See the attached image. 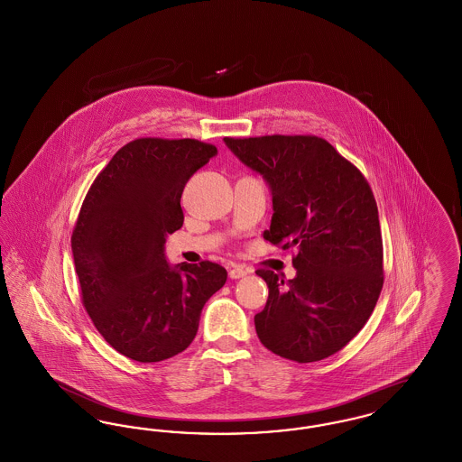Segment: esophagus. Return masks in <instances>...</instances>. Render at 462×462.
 <instances>
[{
  "instance_id": "obj_1",
  "label": "esophagus",
  "mask_w": 462,
  "mask_h": 462,
  "mask_svg": "<svg viewBox=\"0 0 462 462\" xmlns=\"http://www.w3.org/2000/svg\"><path fill=\"white\" fill-rule=\"evenodd\" d=\"M247 268L244 264L232 263L228 266V275L230 279H241L244 275H247Z\"/></svg>"
}]
</instances>
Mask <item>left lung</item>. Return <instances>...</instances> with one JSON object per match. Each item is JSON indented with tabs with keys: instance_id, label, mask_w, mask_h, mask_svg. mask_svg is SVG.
<instances>
[{
	"instance_id": "obj_1",
	"label": "left lung",
	"mask_w": 462,
	"mask_h": 462,
	"mask_svg": "<svg viewBox=\"0 0 462 462\" xmlns=\"http://www.w3.org/2000/svg\"><path fill=\"white\" fill-rule=\"evenodd\" d=\"M228 149L272 189L264 239L296 247L292 281L258 268L268 300L254 315L270 352L319 362L345 348L365 326L384 282L377 204L365 176L315 134L225 136Z\"/></svg>"
}]
</instances>
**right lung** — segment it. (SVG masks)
Listing matches in <instances>:
<instances>
[{"label":"right lung","instance_id":"right-lung-1","mask_svg":"<svg viewBox=\"0 0 462 462\" xmlns=\"http://www.w3.org/2000/svg\"><path fill=\"white\" fill-rule=\"evenodd\" d=\"M196 138H136L97 175L72 230L81 301L116 352L161 362L189 348L206 301L226 282L213 262L164 258L166 236L183 225L189 178L217 154Z\"/></svg>","mask_w":462,"mask_h":462}]
</instances>
